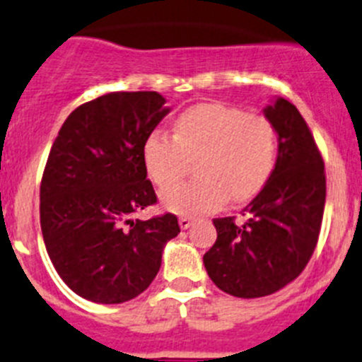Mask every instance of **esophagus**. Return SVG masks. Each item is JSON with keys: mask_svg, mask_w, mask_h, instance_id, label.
<instances>
[{"mask_svg": "<svg viewBox=\"0 0 362 362\" xmlns=\"http://www.w3.org/2000/svg\"><path fill=\"white\" fill-rule=\"evenodd\" d=\"M193 218H189V216H182L180 220H178V226H180V229H189V227L193 226Z\"/></svg>", "mask_w": 362, "mask_h": 362, "instance_id": "1", "label": "esophagus"}]
</instances>
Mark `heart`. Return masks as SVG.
I'll return each instance as SVG.
<instances>
[{
	"instance_id": "1",
	"label": "heart",
	"mask_w": 362,
	"mask_h": 362,
	"mask_svg": "<svg viewBox=\"0 0 362 362\" xmlns=\"http://www.w3.org/2000/svg\"><path fill=\"white\" fill-rule=\"evenodd\" d=\"M201 158L193 185L162 191L165 209L184 216L213 213L226 202L250 200L267 184L278 160V135L267 117L220 103H202L175 120V136L149 133L142 144L146 171L158 187L183 176L187 160Z\"/></svg>"
}]
</instances>
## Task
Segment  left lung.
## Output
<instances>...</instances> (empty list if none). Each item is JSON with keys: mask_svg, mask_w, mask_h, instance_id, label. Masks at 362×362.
<instances>
[{"mask_svg": "<svg viewBox=\"0 0 362 362\" xmlns=\"http://www.w3.org/2000/svg\"><path fill=\"white\" fill-rule=\"evenodd\" d=\"M278 135L276 168L245 207L247 220L214 218L218 238L204 265L220 291L263 298L294 281L307 267L323 220L325 164L294 104L274 97L263 110Z\"/></svg>", "mask_w": 362, "mask_h": 362, "instance_id": "left-lung-1", "label": "left lung"}]
</instances>
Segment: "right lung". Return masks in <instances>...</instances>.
<instances>
[{"label": "right lung", "instance_id": "right-lung-1", "mask_svg": "<svg viewBox=\"0 0 362 362\" xmlns=\"http://www.w3.org/2000/svg\"><path fill=\"white\" fill-rule=\"evenodd\" d=\"M157 92H112L68 115L41 180V230L57 274L81 298L117 305L151 285L178 233L175 214L133 220L157 202L142 144L169 113Z\"/></svg>", "mask_w": 362, "mask_h": 362}]
</instances>
